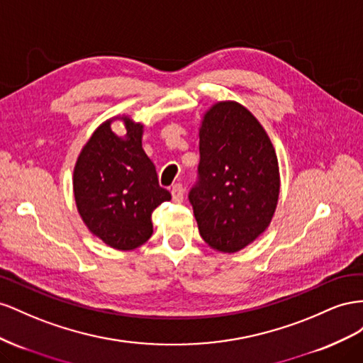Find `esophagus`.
<instances>
[{"mask_svg": "<svg viewBox=\"0 0 363 363\" xmlns=\"http://www.w3.org/2000/svg\"><path fill=\"white\" fill-rule=\"evenodd\" d=\"M172 198L174 202H182L184 201V189L181 184H174L172 187Z\"/></svg>", "mask_w": 363, "mask_h": 363, "instance_id": "obj_1", "label": "esophagus"}]
</instances>
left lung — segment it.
<instances>
[{
  "label": "left lung",
  "mask_w": 363,
  "mask_h": 363,
  "mask_svg": "<svg viewBox=\"0 0 363 363\" xmlns=\"http://www.w3.org/2000/svg\"><path fill=\"white\" fill-rule=\"evenodd\" d=\"M198 182L189 199L205 243L237 252L271 223L279 194L277 153L266 130L237 101H219L199 129Z\"/></svg>",
  "instance_id": "1"
}]
</instances>
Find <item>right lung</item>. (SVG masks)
Returning <instances> with one entry per match:
<instances>
[{"label":"right lung","mask_w":363,"mask_h":363,"mask_svg":"<svg viewBox=\"0 0 363 363\" xmlns=\"http://www.w3.org/2000/svg\"><path fill=\"white\" fill-rule=\"evenodd\" d=\"M117 118L124 121V137L112 132L113 118L100 124L79 155L72 189L88 230L113 250L130 251L150 239L152 213L172 194L160 187L143 150V124Z\"/></svg>","instance_id":"right-lung-1"}]
</instances>
